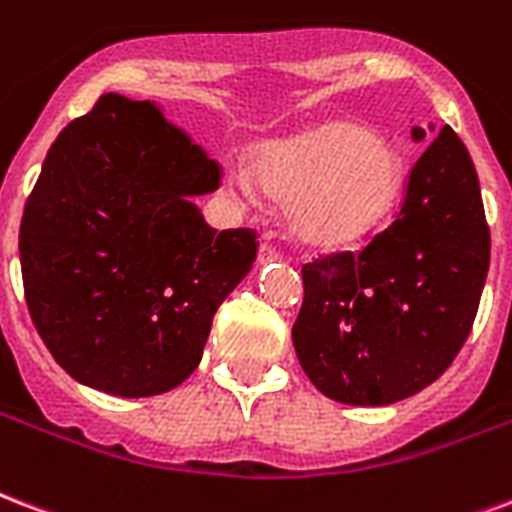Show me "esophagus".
Segmentation results:
<instances>
[{
    "label": "esophagus",
    "instance_id": "obj_1",
    "mask_svg": "<svg viewBox=\"0 0 512 512\" xmlns=\"http://www.w3.org/2000/svg\"><path fill=\"white\" fill-rule=\"evenodd\" d=\"M273 260H279V252H276L271 244H260V249H257V263L265 265V263H273Z\"/></svg>",
    "mask_w": 512,
    "mask_h": 512
}]
</instances>
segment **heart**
<instances>
[{"instance_id": "heart-1", "label": "heart", "mask_w": 512, "mask_h": 512, "mask_svg": "<svg viewBox=\"0 0 512 512\" xmlns=\"http://www.w3.org/2000/svg\"><path fill=\"white\" fill-rule=\"evenodd\" d=\"M257 185L284 206L287 228L311 252H346L373 239L395 212L405 161L395 144L354 120H327L257 150ZM230 182L252 195V179Z\"/></svg>"}]
</instances>
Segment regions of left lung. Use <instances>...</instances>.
I'll return each instance as SVG.
<instances>
[{
  "label": "left lung",
  "mask_w": 512,
  "mask_h": 512,
  "mask_svg": "<svg viewBox=\"0 0 512 512\" xmlns=\"http://www.w3.org/2000/svg\"><path fill=\"white\" fill-rule=\"evenodd\" d=\"M435 131V126H429ZM413 139L427 131L413 126ZM491 236L473 158L448 126L411 169L403 209L360 255L303 265L300 368L330 400L392 405L446 373L473 330Z\"/></svg>",
  "instance_id": "1"
}]
</instances>
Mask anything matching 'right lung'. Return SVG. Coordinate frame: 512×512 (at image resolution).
Masks as SVG:
<instances>
[{
  "mask_svg": "<svg viewBox=\"0 0 512 512\" xmlns=\"http://www.w3.org/2000/svg\"><path fill=\"white\" fill-rule=\"evenodd\" d=\"M220 166L152 101L104 93L58 134L21 220L26 306L53 360L117 397L163 395L204 357L252 271L255 230L209 228Z\"/></svg>",
  "mask_w": 512,
  "mask_h": 512,
  "instance_id": "right-lung-1",
  "label": "right lung"
}]
</instances>
